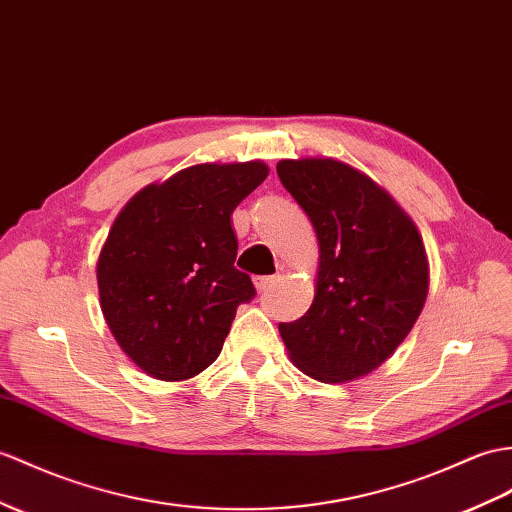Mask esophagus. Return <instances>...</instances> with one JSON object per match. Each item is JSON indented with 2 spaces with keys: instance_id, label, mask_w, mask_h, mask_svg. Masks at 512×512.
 Segmentation results:
<instances>
[{
  "instance_id": "esophagus-1",
  "label": "esophagus",
  "mask_w": 512,
  "mask_h": 512,
  "mask_svg": "<svg viewBox=\"0 0 512 512\" xmlns=\"http://www.w3.org/2000/svg\"><path fill=\"white\" fill-rule=\"evenodd\" d=\"M277 281H279V275L257 277V279H255V288H257L259 292H266V290H270V288H272V285H277Z\"/></svg>"
}]
</instances>
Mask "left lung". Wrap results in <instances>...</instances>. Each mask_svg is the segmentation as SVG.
<instances>
[{
    "mask_svg": "<svg viewBox=\"0 0 512 512\" xmlns=\"http://www.w3.org/2000/svg\"><path fill=\"white\" fill-rule=\"evenodd\" d=\"M277 174L320 248L312 307L279 334L305 375L353 382L395 353L423 310L430 264L421 233L384 187L347 163L283 159Z\"/></svg>",
    "mask_w": 512,
    "mask_h": 512,
    "instance_id": "obj_1",
    "label": "left lung"
}]
</instances>
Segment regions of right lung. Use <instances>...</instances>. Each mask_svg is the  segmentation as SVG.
<instances>
[{
    "label": "right lung",
    "mask_w": 512,
    "mask_h": 512,
    "mask_svg": "<svg viewBox=\"0 0 512 512\" xmlns=\"http://www.w3.org/2000/svg\"><path fill=\"white\" fill-rule=\"evenodd\" d=\"M264 161L200 163L150 183L117 213L98 257L106 325L141 371L183 382L216 362L235 310L255 296L235 268L231 213Z\"/></svg>",
    "instance_id": "1"
}]
</instances>
